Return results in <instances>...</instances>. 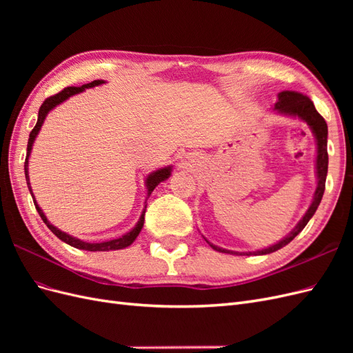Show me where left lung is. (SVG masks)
Wrapping results in <instances>:
<instances>
[{
  "label": "left lung",
  "mask_w": 353,
  "mask_h": 353,
  "mask_svg": "<svg viewBox=\"0 0 353 353\" xmlns=\"http://www.w3.org/2000/svg\"><path fill=\"white\" fill-rule=\"evenodd\" d=\"M274 112L279 114L287 116V117H297L303 122L307 123V126L311 128V131L314 134L315 143H316V159H315V175H316V188L312 197L311 205H309L307 210L305 212V215L302 219L296 223V227L287 234L284 239L280 241H276L272 245H268V248H263L254 252H232L222 249L219 245H215L210 243L208 239L206 243L210 245L213 250L221 252V253H230V254H268L272 252H276L279 249L284 248L288 243H290L299 232H301L306 223L309 222L314 216V213L316 212L319 203H321L324 190H325V178H327V170H328V153H327V135H328V128L324 121V117L319 114L315 109V105L312 100L307 97V95L297 92V91H281L279 94V100L274 104L272 108Z\"/></svg>",
  "instance_id": "left-lung-1"
}]
</instances>
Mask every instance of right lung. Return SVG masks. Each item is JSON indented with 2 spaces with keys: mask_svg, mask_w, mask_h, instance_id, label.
Segmentation results:
<instances>
[{
  "mask_svg": "<svg viewBox=\"0 0 353 353\" xmlns=\"http://www.w3.org/2000/svg\"><path fill=\"white\" fill-rule=\"evenodd\" d=\"M103 83H105V81L97 79V81H92V82H90V83H85V85H82V87H68V88L63 90L61 92H59V94H56V95H52V97L47 99L44 103H42V105L39 108V112H38L37 125H35L34 130H32V132L29 134L28 153H26V160H25V176H26L28 188H29V191H30L32 199H34V205H35V208H37V210H38V213H39L41 219L46 222V225L51 230V232L54 234V236H57L61 241H65L66 244L72 245V248H77V249H81V250H88V252L121 250V249L128 248V245H131V244L135 241V239L138 237V234L141 232V228H143V225H144V215H145V208H147V205H144V209H143V212H141V216H140V219H138V222L135 223V227H134L131 231L125 232L123 236L117 237V239H113V240H108V241H100V243H87V241H82V240H79V239H77V237L70 236V234L59 230L57 227L52 225V223L47 219L46 213L42 212V209L39 208V205H38L37 200H35L34 193H32L30 183H29V168H28V166H29V157H30L32 147H34V143H35L37 137H38V134H39V131H41V128H42V125H44V121H46L47 114H48L52 109L57 108V105L61 104L63 101L69 100V99L72 97V95L81 94L82 91H85L87 88L100 87V85H103ZM170 174H172V166L169 165V166H165V168H159V169L153 170L152 174H148V175L145 176L144 184H145V188H147V196H145V201H144V203H147V199L150 197V194L153 193V190H154L160 183H163V181H166V179L170 176Z\"/></svg>",
  "mask_w": 353,
  "mask_h": 353,
  "instance_id": "1",
  "label": "right lung"
}]
</instances>
